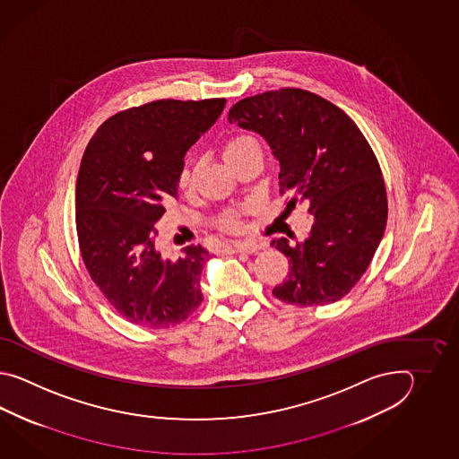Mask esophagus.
Masks as SVG:
<instances>
[{
  "mask_svg": "<svg viewBox=\"0 0 459 459\" xmlns=\"http://www.w3.org/2000/svg\"><path fill=\"white\" fill-rule=\"evenodd\" d=\"M259 249H263V246L255 241H239V243H234L233 251L234 253H257Z\"/></svg>",
  "mask_w": 459,
  "mask_h": 459,
  "instance_id": "34e87169",
  "label": "esophagus"
}]
</instances>
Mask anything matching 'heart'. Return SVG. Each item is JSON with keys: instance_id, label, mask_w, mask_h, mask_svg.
I'll list each match as a JSON object with an SVG mask.
<instances>
[{"instance_id": "obj_1", "label": "heart", "mask_w": 459, "mask_h": 459, "mask_svg": "<svg viewBox=\"0 0 459 459\" xmlns=\"http://www.w3.org/2000/svg\"><path fill=\"white\" fill-rule=\"evenodd\" d=\"M254 149H259V144L254 137L238 134V136L230 137L226 141L223 156H225L226 162L233 167L236 162H239L247 152H251ZM178 184L186 192L192 194L195 190V170L184 169L178 177ZM249 210H251V206L243 205L221 212L220 215L216 216L215 225L228 233H236L241 230V216L249 213Z\"/></svg>"}]
</instances>
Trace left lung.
Masks as SVG:
<instances>
[{
	"instance_id": "8db88e82",
	"label": "left lung",
	"mask_w": 459,
	"mask_h": 459,
	"mask_svg": "<svg viewBox=\"0 0 459 459\" xmlns=\"http://www.w3.org/2000/svg\"><path fill=\"white\" fill-rule=\"evenodd\" d=\"M230 123L254 131L279 159L287 206L308 202V238L293 246L273 241L289 257V277L273 297L315 307L342 299L361 279L387 223V194L377 157L342 108L302 88H281L243 98Z\"/></svg>"
}]
</instances>
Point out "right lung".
I'll use <instances>...</instances> for the list:
<instances>
[{
	"instance_id": "add662e5",
	"label": "right lung",
	"mask_w": 459,
	"mask_h": 459,
	"mask_svg": "<svg viewBox=\"0 0 459 459\" xmlns=\"http://www.w3.org/2000/svg\"><path fill=\"white\" fill-rule=\"evenodd\" d=\"M225 98L157 100L108 117L82 157L75 188L78 247L91 281L127 322L169 328L204 300L210 253L190 244L170 261L154 223L174 204L188 147L215 123Z\"/></svg>"
}]
</instances>
